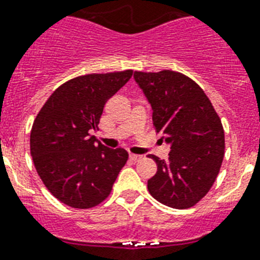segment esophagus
Instances as JSON below:
<instances>
[{"mask_svg": "<svg viewBox=\"0 0 260 260\" xmlns=\"http://www.w3.org/2000/svg\"><path fill=\"white\" fill-rule=\"evenodd\" d=\"M130 159L133 160V162H138V160L142 159V155H137V154H130Z\"/></svg>", "mask_w": 260, "mask_h": 260, "instance_id": "obj_1", "label": "esophagus"}]
</instances>
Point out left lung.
I'll return each instance as SVG.
<instances>
[{"mask_svg":"<svg viewBox=\"0 0 260 260\" xmlns=\"http://www.w3.org/2000/svg\"><path fill=\"white\" fill-rule=\"evenodd\" d=\"M153 109L156 133L171 145L169 159L155 160L149 192L173 209H190L210 191L224 156V130L211 101L190 77L173 70L135 72Z\"/></svg>","mask_w":260,"mask_h":260,"instance_id":"1","label":"left lung"}]
</instances>
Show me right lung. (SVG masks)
Wrapping results in <instances>:
<instances>
[{
    "label": "right lung",
    "mask_w": 260,
    "mask_h": 260,
    "mask_svg": "<svg viewBox=\"0 0 260 260\" xmlns=\"http://www.w3.org/2000/svg\"><path fill=\"white\" fill-rule=\"evenodd\" d=\"M133 70L69 79L49 96L30 132V154L38 175L59 202L91 209L110 195L128 154L95 143L104 106Z\"/></svg>",
    "instance_id": "add662e5"
}]
</instances>
